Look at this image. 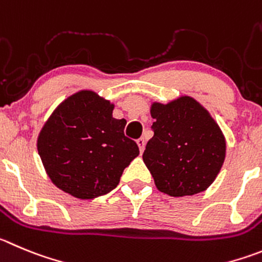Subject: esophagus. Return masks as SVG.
I'll return each instance as SVG.
<instances>
[{
  "label": "esophagus",
  "mask_w": 262,
  "mask_h": 262,
  "mask_svg": "<svg viewBox=\"0 0 262 262\" xmlns=\"http://www.w3.org/2000/svg\"><path fill=\"white\" fill-rule=\"evenodd\" d=\"M137 145H138L139 151H141V154H142V152H143V150H145V146H146V141H145V138H139V139H137Z\"/></svg>",
  "instance_id": "1"
}]
</instances>
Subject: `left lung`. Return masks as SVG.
<instances>
[{
  "label": "left lung",
  "mask_w": 262,
  "mask_h": 262,
  "mask_svg": "<svg viewBox=\"0 0 262 262\" xmlns=\"http://www.w3.org/2000/svg\"><path fill=\"white\" fill-rule=\"evenodd\" d=\"M154 137L143 161L161 192L185 196L203 191L214 181L225 160L226 143L219 125L195 99L181 97L154 103Z\"/></svg>",
  "instance_id": "left-lung-1"
}]
</instances>
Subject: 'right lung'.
Wrapping results in <instances>:
<instances>
[{
	"label": "right lung",
	"mask_w": 262,
	"mask_h": 262,
	"mask_svg": "<svg viewBox=\"0 0 262 262\" xmlns=\"http://www.w3.org/2000/svg\"><path fill=\"white\" fill-rule=\"evenodd\" d=\"M114 106L94 92L67 98L43 125L37 150L57 187L79 199L106 195L119 185L139 148L124 134L126 120L112 117Z\"/></svg>",
	"instance_id": "right-lung-1"
}]
</instances>
